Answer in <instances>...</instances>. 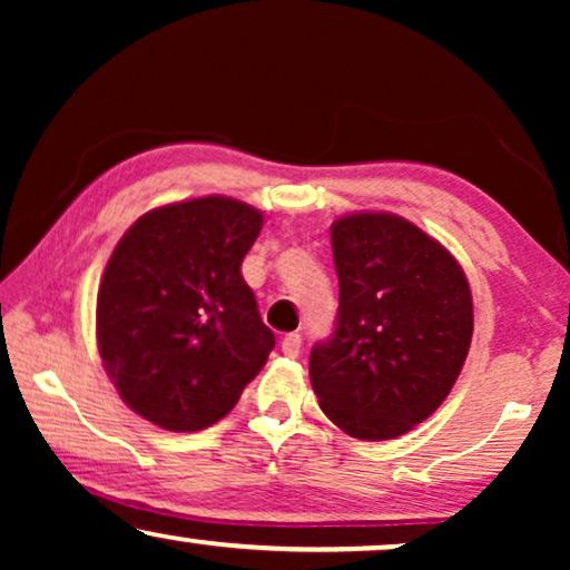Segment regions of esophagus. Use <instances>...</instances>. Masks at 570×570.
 Returning <instances> with one entry per match:
<instances>
[{
    "mask_svg": "<svg viewBox=\"0 0 570 570\" xmlns=\"http://www.w3.org/2000/svg\"><path fill=\"white\" fill-rule=\"evenodd\" d=\"M301 345H303V340H301V334H298V332L285 334L283 342H279V347H283V353H285L287 357H295V355H298V353H301Z\"/></svg>",
    "mask_w": 570,
    "mask_h": 570,
    "instance_id": "obj_1",
    "label": "esophagus"
}]
</instances>
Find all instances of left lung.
Instances as JSON below:
<instances>
[{"instance_id":"8db88e82","label":"left lung","mask_w":570,"mask_h":570,"mask_svg":"<svg viewBox=\"0 0 570 570\" xmlns=\"http://www.w3.org/2000/svg\"><path fill=\"white\" fill-rule=\"evenodd\" d=\"M337 324L311 350L324 415L363 441L407 433L446 400L472 342V293L439 240L389 213L332 225Z\"/></svg>"}]
</instances>
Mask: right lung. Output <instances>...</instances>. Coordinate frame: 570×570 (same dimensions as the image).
Segmentation results:
<instances>
[{
	"mask_svg": "<svg viewBox=\"0 0 570 570\" xmlns=\"http://www.w3.org/2000/svg\"><path fill=\"white\" fill-rule=\"evenodd\" d=\"M262 213L230 197L166 205L116 244L98 287L96 332L108 376L137 415L166 431H205L264 368V326L240 262Z\"/></svg>",
	"mask_w": 570,
	"mask_h": 570,
	"instance_id": "obj_1",
	"label": "right lung"
}]
</instances>
